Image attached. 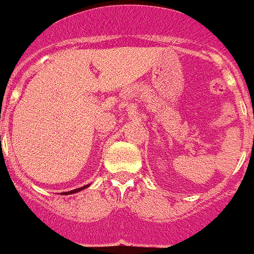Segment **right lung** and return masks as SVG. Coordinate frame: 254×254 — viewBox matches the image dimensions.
Masks as SVG:
<instances>
[{
  "label": "right lung",
  "mask_w": 254,
  "mask_h": 254,
  "mask_svg": "<svg viewBox=\"0 0 254 254\" xmlns=\"http://www.w3.org/2000/svg\"><path fill=\"white\" fill-rule=\"evenodd\" d=\"M89 185H85V186L79 187V189L72 190V191H68V192H61V195H72V193H77V192H79V191H82V190H84V189H87V187H89Z\"/></svg>",
  "instance_id": "1"
}]
</instances>
